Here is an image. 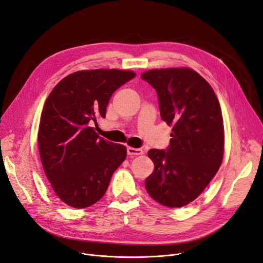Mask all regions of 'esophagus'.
I'll return each instance as SVG.
<instances>
[{
  "instance_id": "esophagus-1",
  "label": "esophagus",
  "mask_w": 263,
  "mask_h": 263,
  "mask_svg": "<svg viewBox=\"0 0 263 263\" xmlns=\"http://www.w3.org/2000/svg\"><path fill=\"white\" fill-rule=\"evenodd\" d=\"M127 155L128 156H141V155H143V151L141 149L128 147L127 148Z\"/></svg>"
}]
</instances>
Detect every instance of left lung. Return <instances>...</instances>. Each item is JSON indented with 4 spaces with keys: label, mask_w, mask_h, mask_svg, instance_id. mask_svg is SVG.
I'll list each match as a JSON object with an SVG mask.
<instances>
[{
    "label": "left lung",
    "mask_w": 263,
    "mask_h": 263,
    "mask_svg": "<svg viewBox=\"0 0 263 263\" xmlns=\"http://www.w3.org/2000/svg\"><path fill=\"white\" fill-rule=\"evenodd\" d=\"M141 78L156 89L162 120L173 132L166 151L149 150L155 170L144 185L160 204L184 206L203 192L220 168L221 106L209 83L192 68L150 69Z\"/></svg>",
    "instance_id": "1"
}]
</instances>
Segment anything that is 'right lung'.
I'll list each match as a JSON object with an SVG mask.
<instances>
[{
	"label": "right lung",
	"mask_w": 263,
	"mask_h": 263,
	"mask_svg": "<svg viewBox=\"0 0 263 263\" xmlns=\"http://www.w3.org/2000/svg\"><path fill=\"white\" fill-rule=\"evenodd\" d=\"M135 76L121 69L75 71L45 100L38 132L40 159L54 193L67 205L84 209L98 202L126 159L125 146L98 135L97 120L105 117L115 90Z\"/></svg>",
	"instance_id": "1"
}]
</instances>
